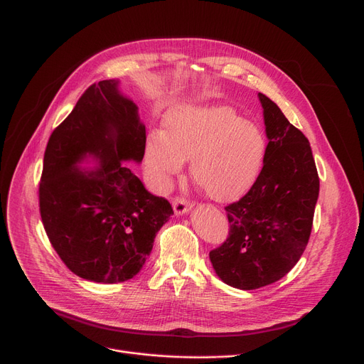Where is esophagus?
Returning <instances> with one entry per match:
<instances>
[{"label":"esophagus","mask_w":364,"mask_h":364,"mask_svg":"<svg viewBox=\"0 0 364 364\" xmlns=\"http://www.w3.org/2000/svg\"><path fill=\"white\" fill-rule=\"evenodd\" d=\"M172 208H174V213L177 215L186 214L190 209V203L184 198H172Z\"/></svg>","instance_id":"34e87169"}]
</instances>
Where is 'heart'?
Segmentation results:
<instances>
[{
	"instance_id": "obj_1",
	"label": "heart",
	"mask_w": 364,
	"mask_h": 364,
	"mask_svg": "<svg viewBox=\"0 0 364 364\" xmlns=\"http://www.w3.org/2000/svg\"><path fill=\"white\" fill-rule=\"evenodd\" d=\"M265 153L262 131L233 109L183 107L165 119V134L153 131L146 164L161 186L180 174L192 159L190 174L209 198L224 202L243 195L255 181Z\"/></svg>"
}]
</instances>
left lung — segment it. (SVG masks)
Segmentation results:
<instances>
[{"instance_id": "left-lung-1", "label": "left lung", "mask_w": 364, "mask_h": 364, "mask_svg": "<svg viewBox=\"0 0 364 364\" xmlns=\"http://www.w3.org/2000/svg\"><path fill=\"white\" fill-rule=\"evenodd\" d=\"M269 144L258 178L242 199L225 206L230 230L209 252L217 276L251 291L288 274L309 243L318 174L310 143L279 106L258 94Z\"/></svg>"}]
</instances>
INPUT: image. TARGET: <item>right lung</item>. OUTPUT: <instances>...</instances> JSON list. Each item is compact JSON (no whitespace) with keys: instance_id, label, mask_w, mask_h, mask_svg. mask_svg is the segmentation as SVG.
Here are the masks:
<instances>
[{"instance_id":"add662e5","label":"right lung","mask_w":364,"mask_h":364,"mask_svg":"<svg viewBox=\"0 0 364 364\" xmlns=\"http://www.w3.org/2000/svg\"><path fill=\"white\" fill-rule=\"evenodd\" d=\"M144 149L139 109L114 80L88 87L50 136L40 213L54 251L76 276L97 283L132 279L174 214L127 165L141 162ZM87 156L98 159L91 170L77 166Z\"/></svg>"}]
</instances>
